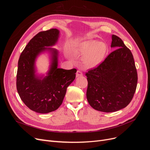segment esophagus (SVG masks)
<instances>
[{
    "label": "esophagus",
    "mask_w": 150,
    "mask_h": 150,
    "mask_svg": "<svg viewBox=\"0 0 150 150\" xmlns=\"http://www.w3.org/2000/svg\"><path fill=\"white\" fill-rule=\"evenodd\" d=\"M83 74V72H81V71H78L76 72V77H79V76H82Z\"/></svg>",
    "instance_id": "34e87169"
}]
</instances>
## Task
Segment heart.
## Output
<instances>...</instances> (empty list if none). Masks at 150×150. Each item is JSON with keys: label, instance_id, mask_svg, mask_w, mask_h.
Returning <instances> with one entry per match:
<instances>
[{"label": "heart", "instance_id": "heart-1", "mask_svg": "<svg viewBox=\"0 0 150 150\" xmlns=\"http://www.w3.org/2000/svg\"><path fill=\"white\" fill-rule=\"evenodd\" d=\"M107 51L106 44L103 42H98L91 39L81 43L74 49L77 55L83 56V63L88 67H94L103 61Z\"/></svg>", "mask_w": 150, "mask_h": 150}]
</instances>
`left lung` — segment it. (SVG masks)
Listing matches in <instances>:
<instances>
[{
    "mask_svg": "<svg viewBox=\"0 0 150 150\" xmlns=\"http://www.w3.org/2000/svg\"><path fill=\"white\" fill-rule=\"evenodd\" d=\"M111 47L117 48L101 64L86 72V97L97 111L111 112L126 107L132 100L138 82L137 71L130 50L112 35Z\"/></svg>",
    "mask_w": 150,
    "mask_h": 150,
    "instance_id": "left-lung-1",
    "label": "left lung"
}]
</instances>
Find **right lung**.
I'll return each instance as SVG.
<instances>
[{
	"instance_id": "add662e5",
	"label": "right lung",
	"mask_w": 150,
	"mask_h": 150,
	"mask_svg": "<svg viewBox=\"0 0 150 150\" xmlns=\"http://www.w3.org/2000/svg\"><path fill=\"white\" fill-rule=\"evenodd\" d=\"M59 33L57 29L40 32L25 46L18 61L17 92L25 105L36 112L44 114L58 109L76 78V69L58 68L59 51L51 47L57 43ZM46 52L50 54L49 70L46 76L38 75L35 61Z\"/></svg>"
}]
</instances>
